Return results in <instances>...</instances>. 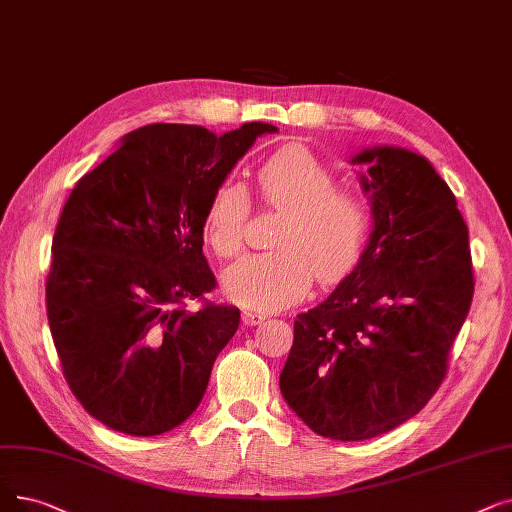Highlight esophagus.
Masks as SVG:
<instances>
[{"mask_svg":"<svg viewBox=\"0 0 512 512\" xmlns=\"http://www.w3.org/2000/svg\"><path fill=\"white\" fill-rule=\"evenodd\" d=\"M263 320H265V314H259V311H253V309H244L242 311V322L247 324V326H257Z\"/></svg>","mask_w":512,"mask_h":512,"instance_id":"1","label":"esophagus"}]
</instances>
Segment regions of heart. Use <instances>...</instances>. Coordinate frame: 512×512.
<instances>
[{
	"instance_id": "heart-1",
	"label": "heart",
	"mask_w": 512,
	"mask_h": 512,
	"mask_svg": "<svg viewBox=\"0 0 512 512\" xmlns=\"http://www.w3.org/2000/svg\"><path fill=\"white\" fill-rule=\"evenodd\" d=\"M332 175L311 152L286 146L257 171L261 201L282 211L278 249L238 259L224 272L226 293L253 311H276L301 301L314 274L337 280L360 259L370 232L368 201L355 190L335 188ZM251 198L240 182H219L209 196L203 232L219 257L244 247Z\"/></svg>"
}]
</instances>
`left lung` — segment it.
I'll list each match as a JSON object with an SVG mask.
<instances>
[{
  "instance_id": "1",
  "label": "left lung",
  "mask_w": 512,
  "mask_h": 512,
  "mask_svg": "<svg viewBox=\"0 0 512 512\" xmlns=\"http://www.w3.org/2000/svg\"><path fill=\"white\" fill-rule=\"evenodd\" d=\"M372 230L355 268L295 320L280 391L330 439L389 433L427 406L473 301L469 230L433 165L408 148L353 154Z\"/></svg>"
}]
</instances>
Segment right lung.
<instances>
[{
  "label": "right lung",
  "mask_w": 512,
  "mask_h": 512,
  "mask_svg": "<svg viewBox=\"0 0 512 512\" xmlns=\"http://www.w3.org/2000/svg\"><path fill=\"white\" fill-rule=\"evenodd\" d=\"M270 123L224 136L154 123L121 138L64 203L52 240L46 305L64 379L113 431L150 437L201 404L219 351L240 324L203 255L209 196Z\"/></svg>",
  "instance_id": "add662e5"
}]
</instances>
